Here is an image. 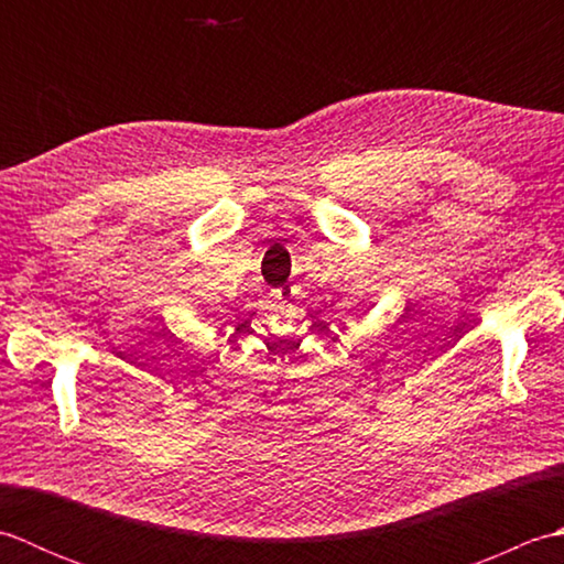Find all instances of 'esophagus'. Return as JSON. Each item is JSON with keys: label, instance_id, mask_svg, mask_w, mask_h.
Masks as SVG:
<instances>
[{"label": "esophagus", "instance_id": "esophagus-1", "mask_svg": "<svg viewBox=\"0 0 564 564\" xmlns=\"http://www.w3.org/2000/svg\"><path fill=\"white\" fill-rule=\"evenodd\" d=\"M291 295H295V289H293V285H289V283L281 285V289H275V291L271 293L273 301H289Z\"/></svg>", "mask_w": 564, "mask_h": 564}]
</instances>
